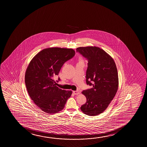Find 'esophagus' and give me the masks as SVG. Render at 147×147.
Returning <instances> with one entry per match:
<instances>
[{
  "mask_svg": "<svg viewBox=\"0 0 147 147\" xmlns=\"http://www.w3.org/2000/svg\"><path fill=\"white\" fill-rule=\"evenodd\" d=\"M73 93L75 95H78L80 94V91L78 90L73 91Z\"/></svg>",
  "mask_w": 147,
  "mask_h": 147,
  "instance_id": "34e87169",
  "label": "esophagus"
}]
</instances>
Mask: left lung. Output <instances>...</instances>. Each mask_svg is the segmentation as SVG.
<instances>
[{
  "label": "left lung",
  "instance_id": "left-lung-1",
  "mask_svg": "<svg viewBox=\"0 0 147 147\" xmlns=\"http://www.w3.org/2000/svg\"><path fill=\"white\" fill-rule=\"evenodd\" d=\"M76 52L88 61L86 82L87 85L92 86L82 92L87 101L81 107V110L90 116L99 115L107 109L118 89L116 65L113 59L98 47H79Z\"/></svg>",
  "mask_w": 147,
  "mask_h": 147
}]
</instances>
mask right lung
Returning a JSON list of instances; mask_svg holds the SVG:
<instances>
[{"instance_id": "add662e5", "label": "right lung", "mask_w": 147, "mask_h": 147, "mask_svg": "<svg viewBox=\"0 0 147 147\" xmlns=\"http://www.w3.org/2000/svg\"><path fill=\"white\" fill-rule=\"evenodd\" d=\"M75 54L72 49L50 48L41 51L30 61L25 75L26 89L32 100L45 113L62 111L72 91L55 86L54 77L63 64ZM60 81L59 77L57 82Z\"/></svg>"}]
</instances>
